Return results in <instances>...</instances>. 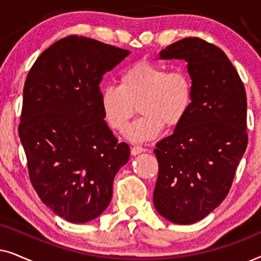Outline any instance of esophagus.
<instances>
[{"instance_id": "esophagus-1", "label": "esophagus", "mask_w": 261, "mask_h": 261, "mask_svg": "<svg viewBox=\"0 0 261 261\" xmlns=\"http://www.w3.org/2000/svg\"><path fill=\"white\" fill-rule=\"evenodd\" d=\"M145 151L146 149L144 147H141V146H133V147L130 148V153L133 155H137V154H139V153H142Z\"/></svg>"}]
</instances>
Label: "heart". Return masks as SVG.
Returning a JSON list of instances; mask_svg holds the SVG:
<instances>
[{
  "mask_svg": "<svg viewBox=\"0 0 261 261\" xmlns=\"http://www.w3.org/2000/svg\"><path fill=\"white\" fill-rule=\"evenodd\" d=\"M191 78L187 71H169L165 66L138 62L121 73L119 85H108L101 91V107L106 122L113 130L122 132L135 114L142 115L127 130L130 141L153 139L163 127L181 123L192 105Z\"/></svg>",
  "mask_w": 261,
  "mask_h": 261,
  "instance_id": "heart-1",
  "label": "heart"
}]
</instances>
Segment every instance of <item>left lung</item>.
Instances as JSON below:
<instances>
[{
    "mask_svg": "<svg viewBox=\"0 0 261 261\" xmlns=\"http://www.w3.org/2000/svg\"><path fill=\"white\" fill-rule=\"evenodd\" d=\"M159 56L188 63L194 96L173 134L155 145L159 172L153 202L166 220L191 224L229 192L248 142L247 98L226 53L203 39H181Z\"/></svg>",
    "mask_w": 261,
    "mask_h": 261,
    "instance_id": "8db88e82",
    "label": "left lung"
}]
</instances>
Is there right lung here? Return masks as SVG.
<instances>
[{"mask_svg":"<svg viewBox=\"0 0 261 261\" xmlns=\"http://www.w3.org/2000/svg\"><path fill=\"white\" fill-rule=\"evenodd\" d=\"M129 51L70 35L39 56L24 82L19 137L41 201L72 223L91 221L112 201L129 146L107 126L103 74Z\"/></svg>","mask_w":261,"mask_h":261,"instance_id":"obj_1","label":"right lung"}]
</instances>
